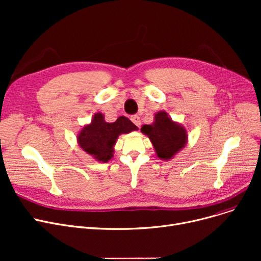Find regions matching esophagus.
Returning <instances> with one entry per match:
<instances>
[{"label":"esophagus","instance_id":"obj_1","mask_svg":"<svg viewBox=\"0 0 261 261\" xmlns=\"http://www.w3.org/2000/svg\"><path fill=\"white\" fill-rule=\"evenodd\" d=\"M131 120H132V122L134 123L135 126H138L139 128L141 127V118H140V116L133 115V116H131Z\"/></svg>","mask_w":261,"mask_h":261}]
</instances>
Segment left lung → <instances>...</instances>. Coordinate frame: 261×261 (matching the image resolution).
Masks as SVG:
<instances>
[{
  "label": "left lung",
  "mask_w": 261,
  "mask_h": 261,
  "mask_svg": "<svg viewBox=\"0 0 261 261\" xmlns=\"http://www.w3.org/2000/svg\"><path fill=\"white\" fill-rule=\"evenodd\" d=\"M141 132L147 135L159 159L168 161L175 156L187 145L188 134L185 127L169 117L165 111L154 114L150 125H143Z\"/></svg>",
  "instance_id": "obj_1"
}]
</instances>
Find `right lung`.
<instances>
[{"label": "right lung", "instance_id": "add662e5", "mask_svg": "<svg viewBox=\"0 0 261 261\" xmlns=\"http://www.w3.org/2000/svg\"><path fill=\"white\" fill-rule=\"evenodd\" d=\"M138 129L126 116L118 117L114 122H107L105 115L98 112L93 115L90 123L78 132L77 143L95 161L107 163L114 155V146L118 136Z\"/></svg>", "mask_w": 261, "mask_h": 261}]
</instances>
